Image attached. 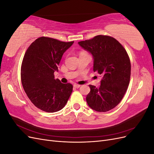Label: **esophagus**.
<instances>
[{
  "instance_id": "1",
  "label": "esophagus",
  "mask_w": 154,
  "mask_h": 154,
  "mask_svg": "<svg viewBox=\"0 0 154 154\" xmlns=\"http://www.w3.org/2000/svg\"><path fill=\"white\" fill-rule=\"evenodd\" d=\"M80 85H78V84H76V83H75V84H74V87H75V88H79V87H80Z\"/></svg>"
}]
</instances>
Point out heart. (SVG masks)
Instances as JSON below:
<instances>
[{
    "instance_id": "obj_1",
    "label": "heart",
    "mask_w": 154,
    "mask_h": 154,
    "mask_svg": "<svg viewBox=\"0 0 154 154\" xmlns=\"http://www.w3.org/2000/svg\"><path fill=\"white\" fill-rule=\"evenodd\" d=\"M85 53V52H81L80 54H83V53Z\"/></svg>"
}]
</instances>
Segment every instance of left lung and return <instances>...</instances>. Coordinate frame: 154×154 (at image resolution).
Segmentation results:
<instances>
[{
	"mask_svg": "<svg viewBox=\"0 0 154 154\" xmlns=\"http://www.w3.org/2000/svg\"><path fill=\"white\" fill-rule=\"evenodd\" d=\"M94 58L93 71L102 79L100 88L89 85L86 97L93 110L105 112L114 109L122 101L129 85L131 64L123 46L114 38L100 35L78 42Z\"/></svg>",
	"mask_w": 154,
	"mask_h": 154,
	"instance_id": "left-lung-1",
	"label": "left lung"
}]
</instances>
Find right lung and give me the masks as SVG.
Segmentation results:
<instances>
[{
  "label": "right lung",
  "mask_w": 154,
  "mask_h": 154,
  "mask_svg": "<svg viewBox=\"0 0 154 154\" xmlns=\"http://www.w3.org/2000/svg\"><path fill=\"white\" fill-rule=\"evenodd\" d=\"M74 43L42 36L26 51L21 66V82L27 97L37 108L55 112L62 109L71 96V83H62L54 72L63 54Z\"/></svg>",
  "instance_id": "1"
}]
</instances>
